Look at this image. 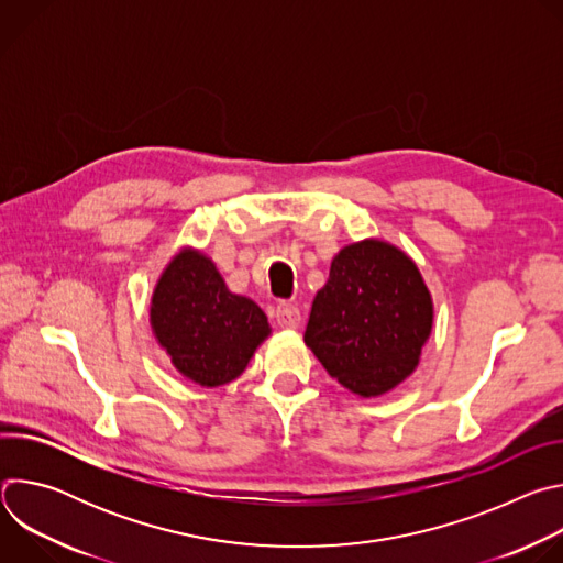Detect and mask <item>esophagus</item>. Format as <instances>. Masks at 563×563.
I'll return each instance as SVG.
<instances>
[{
    "mask_svg": "<svg viewBox=\"0 0 563 563\" xmlns=\"http://www.w3.org/2000/svg\"><path fill=\"white\" fill-rule=\"evenodd\" d=\"M274 318L283 330H296L300 325V309L296 305H278Z\"/></svg>",
    "mask_w": 563,
    "mask_h": 563,
    "instance_id": "1",
    "label": "esophagus"
}]
</instances>
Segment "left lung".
Wrapping results in <instances>:
<instances>
[{
    "label": "left lung",
    "instance_id": "left-lung-1",
    "mask_svg": "<svg viewBox=\"0 0 563 563\" xmlns=\"http://www.w3.org/2000/svg\"><path fill=\"white\" fill-rule=\"evenodd\" d=\"M432 320V296L415 261L367 238L334 256L311 302L305 345L332 378L369 398L417 369Z\"/></svg>",
    "mask_w": 563,
    "mask_h": 563
}]
</instances>
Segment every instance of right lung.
Wrapping results in <instances>:
<instances>
[{
    "mask_svg": "<svg viewBox=\"0 0 563 563\" xmlns=\"http://www.w3.org/2000/svg\"><path fill=\"white\" fill-rule=\"evenodd\" d=\"M148 316L174 367L202 387L238 378L272 334L265 311L252 298L231 294L213 261L191 247L165 267Z\"/></svg>",
    "mask_w": 563,
    "mask_h": 563,
    "instance_id": "right-lung-1",
    "label": "right lung"
}]
</instances>
